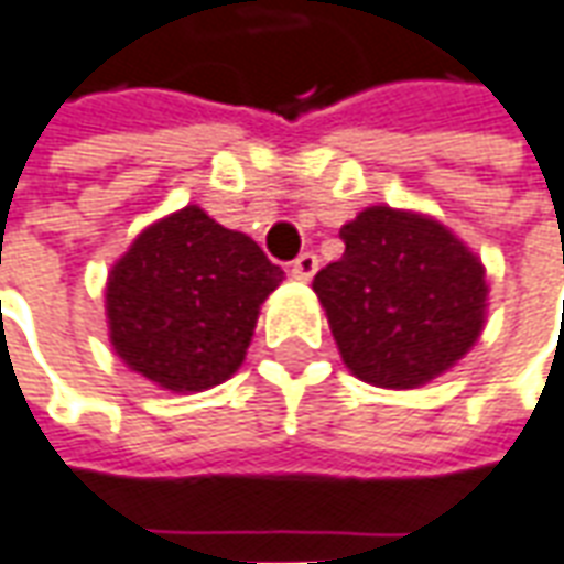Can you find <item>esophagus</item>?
I'll return each instance as SVG.
<instances>
[{
    "instance_id": "esophagus-1",
    "label": "esophagus",
    "mask_w": 564,
    "mask_h": 564,
    "mask_svg": "<svg viewBox=\"0 0 564 564\" xmlns=\"http://www.w3.org/2000/svg\"><path fill=\"white\" fill-rule=\"evenodd\" d=\"M314 271H317V256L314 252H302V256H296V262L290 265V274L296 281H312Z\"/></svg>"
}]
</instances>
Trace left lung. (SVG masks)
Wrapping results in <instances>:
<instances>
[{"instance_id": "obj_1", "label": "left lung", "mask_w": 564, "mask_h": 564, "mask_svg": "<svg viewBox=\"0 0 564 564\" xmlns=\"http://www.w3.org/2000/svg\"><path fill=\"white\" fill-rule=\"evenodd\" d=\"M339 237L343 259L312 286L355 377L413 389L473 348L485 324V268L444 225L370 206Z\"/></svg>"}]
</instances>
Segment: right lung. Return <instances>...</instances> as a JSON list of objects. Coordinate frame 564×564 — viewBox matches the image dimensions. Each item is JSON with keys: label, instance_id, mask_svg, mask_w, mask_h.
I'll use <instances>...</instances> for the list:
<instances>
[{"label": "right lung", "instance_id": "1", "mask_svg": "<svg viewBox=\"0 0 564 564\" xmlns=\"http://www.w3.org/2000/svg\"><path fill=\"white\" fill-rule=\"evenodd\" d=\"M283 281L259 243L203 213L151 225L110 271V343L141 377L200 392L240 367L259 305Z\"/></svg>", "mask_w": 564, "mask_h": 564}]
</instances>
